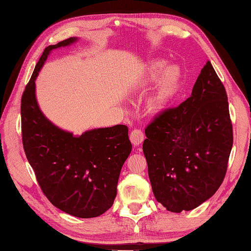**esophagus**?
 Masks as SVG:
<instances>
[{
  "instance_id": "esophagus-1",
  "label": "esophagus",
  "mask_w": 251,
  "mask_h": 251,
  "mask_svg": "<svg viewBox=\"0 0 251 251\" xmlns=\"http://www.w3.org/2000/svg\"><path fill=\"white\" fill-rule=\"evenodd\" d=\"M129 138L134 147H139L143 140H145V135H143V132L140 129H134L130 132Z\"/></svg>"
}]
</instances>
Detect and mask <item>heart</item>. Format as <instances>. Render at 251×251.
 I'll list each match as a JSON object with an SVG mask.
<instances>
[{"instance_id": "heart-1", "label": "heart", "mask_w": 251, "mask_h": 251, "mask_svg": "<svg viewBox=\"0 0 251 251\" xmlns=\"http://www.w3.org/2000/svg\"><path fill=\"white\" fill-rule=\"evenodd\" d=\"M163 59L149 62L138 82V88H147L156 82L151 97L148 101V109L152 113H161L166 110L180 92L183 81V73L180 67L168 66Z\"/></svg>"}]
</instances>
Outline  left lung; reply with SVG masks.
<instances>
[{
	"instance_id": "left-lung-1",
	"label": "left lung",
	"mask_w": 251,
	"mask_h": 251,
	"mask_svg": "<svg viewBox=\"0 0 251 251\" xmlns=\"http://www.w3.org/2000/svg\"><path fill=\"white\" fill-rule=\"evenodd\" d=\"M142 150L153 194L168 211H189L209 200L226 173L233 129L226 88L210 61L190 98L146 128Z\"/></svg>"
}]
</instances>
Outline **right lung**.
I'll list each match as a JSON object with an SVG mask.
<instances>
[{
    "mask_svg": "<svg viewBox=\"0 0 251 251\" xmlns=\"http://www.w3.org/2000/svg\"><path fill=\"white\" fill-rule=\"evenodd\" d=\"M77 41L70 37L44 50L21 98V129L25 156L43 193L58 209L86 219L102 215L113 205L131 143L125 125L75 136L52 124L41 111L35 96L39 72L52 50Z\"/></svg>",
    "mask_w": 251,
    "mask_h": 251,
    "instance_id": "1",
    "label": "right lung"
}]
</instances>
